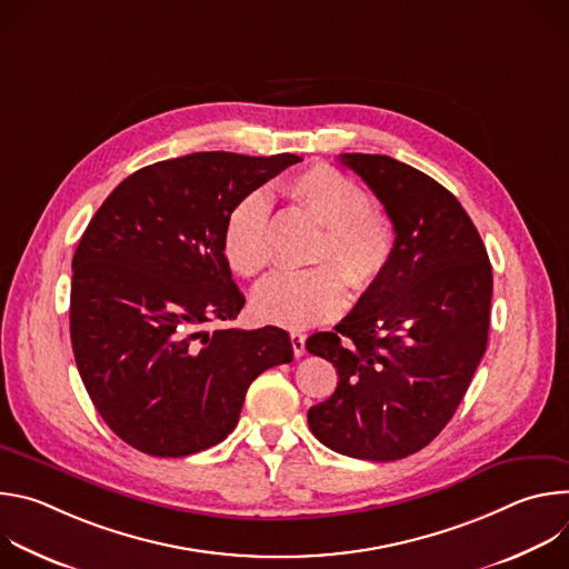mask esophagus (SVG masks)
I'll use <instances>...</instances> for the list:
<instances>
[{"mask_svg":"<svg viewBox=\"0 0 569 569\" xmlns=\"http://www.w3.org/2000/svg\"><path fill=\"white\" fill-rule=\"evenodd\" d=\"M290 342H292V351H295L297 358L306 353V336H303V333L292 331V333H290Z\"/></svg>","mask_w":569,"mask_h":569,"instance_id":"obj_1","label":"esophagus"}]
</instances>
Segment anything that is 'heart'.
<instances>
[{"label":"heart","instance_id":"heart-1","mask_svg":"<svg viewBox=\"0 0 569 569\" xmlns=\"http://www.w3.org/2000/svg\"><path fill=\"white\" fill-rule=\"evenodd\" d=\"M281 191L323 224L315 263L336 262L356 290H367L382 277L393 257L396 231L382 211L369 207V193L356 180L317 164L283 182ZM222 254L240 277H259L270 266V209L259 191L242 196L229 209ZM330 264L270 277L254 292L257 317L295 331L333 319L347 303V282L343 271Z\"/></svg>","mask_w":569,"mask_h":569}]
</instances>
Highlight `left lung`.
Wrapping results in <instances>:
<instances>
[{
    "mask_svg": "<svg viewBox=\"0 0 569 569\" xmlns=\"http://www.w3.org/2000/svg\"><path fill=\"white\" fill-rule=\"evenodd\" d=\"M340 161L382 202L396 248L336 331L306 340L340 376L308 426L340 455L396 461L457 412L489 342L493 272L470 216L430 176L387 154Z\"/></svg>",
    "mask_w": 569,
    "mask_h": 569,
    "instance_id": "left-lung-1",
    "label": "left lung"
}]
</instances>
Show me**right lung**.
<instances>
[{
	"label": "right lung",
	"instance_id": "right-lung-1",
	"mask_svg": "<svg viewBox=\"0 0 569 569\" xmlns=\"http://www.w3.org/2000/svg\"><path fill=\"white\" fill-rule=\"evenodd\" d=\"M281 152H193L143 167L99 207L71 261L76 367L110 430L152 457L207 450L248 387L292 360L283 329H216L246 297L222 254L229 209L297 164Z\"/></svg>",
	"mask_w": 569,
	"mask_h": 569
}]
</instances>
